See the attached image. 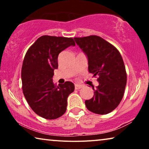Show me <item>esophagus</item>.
Masks as SVG:
<instances>
[{"mask_svg": "<svg viewBox=\"0 0 149 149\" xmlns=\"http://www.w3.org/2000/svg\"><path fill=\"white\" fill-rule=\"evenodd\" d=\"M82 87H83V86H82V85H78V84H75V85H74V88H75V89H81V88H82Z\"/></svg>", "mask_w": 149, "mask_h": 149, "instance_id": "34e87169", "label": "esophagus"}]
</instances>
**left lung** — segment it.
<instances>
[{
  "mask_svg": "<svg viewBox=\"0 0 149 149\" xmlns=\"http://www.w3.org/2000/svg\"><path fill=\"white\" fill-rule=\"evenodd\" d=\"M88 58V70L98 77L99 85L94 95L85 100L87 109L93 113L105 115L118 107L123 98L127 73L121 55L115 46L100 36L91 35L74 38Z\"/></svg>",
  "mask_w": 149,
  "mask_h": 149,
  "instance_id": "obj_1",
  "label": "left lung"
}]
</instances>
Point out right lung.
I'll return each mask as SVG.
<instances>
[{
    "label": "right lung",
    "mask_w": 149,
    "mask_h": 149,
    "mask_svg": "<svg viewBox=\"0 0 149 149\" xmlns=\"http://www.w3.org/2000/svg\"><path fill=\"white\" fill-rule=\"evenodd\" d=\"M74 46L72 38L44 35L28 49L22 68V90L34 113L46 119H55L66 111L67 98L74 90L70 81L54 84V71L58 67L61 52Z\"/></svg>",
    "instance_id": "add662e5"
}]
</instances>
